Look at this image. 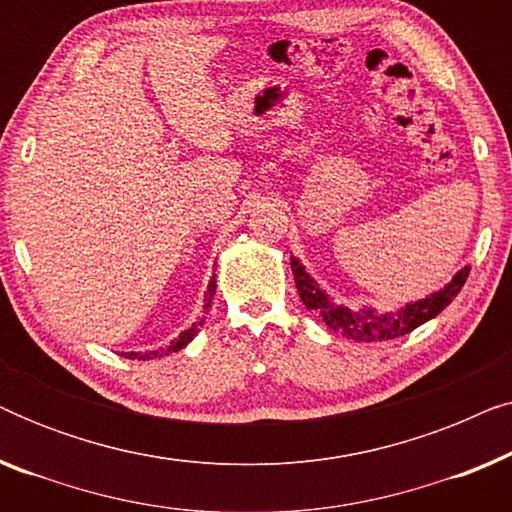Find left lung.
Listing matches in <instances>:
<instances>
[{
    "label": "left lung",
    "instance_id": "1",
    "mask_svg": "<svg viewBox=\"0 0 512 512\" xmlns=\"http://www.w3.org/2000/svg\"><path fill=\"white\" fill-rule=\"evenodd\" d=\"M291 270H293V277H296V289L300 293V300H303L307 310L317 314V317L324 321L331 331L340 333L342 338L359 340V342L394 340V338H401V335L412 333L417 326L426 324V321L443 312L445 307L457 298L461 286L466 284L468 272H471L468 268H464L450 284L445 286V289L431 293L429 298L419 300V303L403 307L401 312L373 314V312H352L347 310V307L331 303V298H328L326 293L312 282L310 275H305L303 265H300L296 258L291 261Z\"/></svg>",
    "mask_w": 512,
    "mask_h": 512
}]
</instances>
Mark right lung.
<instances>
[{
    "mask_svg": "<svg viewBox=\"0 0 512 512\" xmlns=\"http://www.w3.org/2000/svg\"><path fill=\"white\" fill-rule=\"evenodd\" d=\"M214 289H216V277H212V282H209V296H207V305L205 307H209V303H212V296H214ZM207 317H202L198 324H193L191 328H186L184 333L179 335V338H174L172 342H170V347H163V349H156V352H149V354H130V356H137V359H153V356H163V354H170V352H179L181 347H186L188 342H191L195 335L200 333V326H202V321H205ZM128 356V354H125Z\"/></svg>",
    "mask_w": 512,
    "mask_h": 512,
    "instance_id": "add662e5",
    "label": "right lung"
}]
</instances>
